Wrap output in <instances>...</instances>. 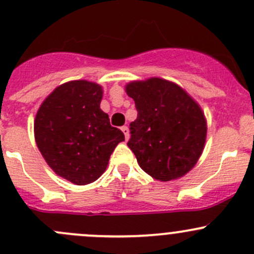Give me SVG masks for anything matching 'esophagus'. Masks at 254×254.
<instances>
[{"instance_id": "1", "label": "esophagus", "mask_w": 254, "mask_h": 254, "mask_svg": "<svg viewBox=\"0 0 254 254\" xmlns=\"http://www.w3.org/2000/svg\"><path fill=\"white\" fill-rule=\"evenodd\" d=\"M122 131H123V134H124L125 140H129V136H130L129 127H122Z\"/></svg>"}]
</instances>
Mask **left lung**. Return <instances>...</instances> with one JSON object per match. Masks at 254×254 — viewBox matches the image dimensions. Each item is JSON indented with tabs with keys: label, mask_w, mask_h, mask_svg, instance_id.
Listing matches in <instances>:
<instances>
[{
	"label": "left lung",
	"mask_w": 254,
	"mask_h": 254,
	"mask_svg": "<svg viewBox=\"0 0 254 254\" xmlns=\"http://www.w3.org/2000/svg\"><path fill=\"white\" fill-rule=\"evenodd\" d=\"M137 118L127 146L147 175L161 182L186 176L203 153L207 124L198 102L179 84L150 77L125 84Z\"/></svg>",
	"instance_id": "obj_1"
}]
</instances>
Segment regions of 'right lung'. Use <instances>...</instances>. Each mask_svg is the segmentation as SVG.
Segmentation results:
<instances>
[{"label":"right lung","mask_w":254,"mask_h":254,"mask_svg":"<svg viewBox=\"0 0 254 254\" xmlns=\"http://www.w3.org/2000/svg\"><path fill=\"white\" fill-rule=\"evenodd\" d=\"M102 98L101 84L68 81L49 94L35 115V142L45 162L76 186L93 183L103 175L114 148L125 140L101 109Z\"/></svg>","instance_id":"obj_1"}]
</instances>
